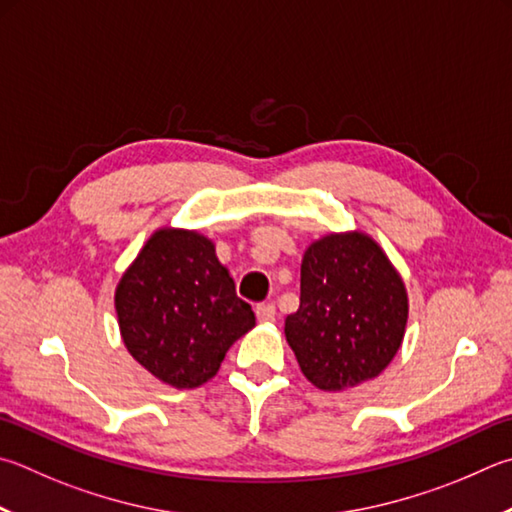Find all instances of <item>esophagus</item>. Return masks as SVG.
<instances>
[{"label":"esophagus","instance_id":"obj_1","mask_svg":"<svg viewBox=\"0 0 512 512\" xmlns=\"http://www.w3.org/2000/svg\"><path fill=\"white\" fill-rule=\"evenodd\" d=\"M255 315L259 322H273L277 318V311H275V304L273 302H264V304H257L255 306Z\"/></svg>","mask_w":512,"mask_h":512}]
</instances>
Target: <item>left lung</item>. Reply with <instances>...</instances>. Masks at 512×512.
I'll return each instance as SVG.
<instances>
[{
    "label": "left lung",
    "instance_id": "left-lung-1",
    "mask_svg": "<svg viewBox=\"0 0 512 512\" xmlns=\"http://www.w3.org/2000/svg\"><path fill=\"white\" fill-rule=\"evenodd\" d=\"M405 322V286L374 239L356 232L309 246L300 309L284 333L315 387L340 392L376 378L401 347Z\"/></svg>",
    "mask_w": 512,
    "mask_h": 512
}]
</instances>
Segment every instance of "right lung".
<instances>
[{
	"label": "right lung",
	"instance_id": "1",
	"mask_svg": "<svg viewBox=\"0 0 512 512\" xmlns=\"http://www.w3.org/2000/svg\"><path fill=\"white\" fill-rule=\"evenodd\" d=\"M116 313L129 353L172 387L206 383L232 342L255 327L212 241L185 230L147 241L116 288Z\"/></svg>",
	"mask_w": 512,
	"mask_h": 512
}]
</instances>
